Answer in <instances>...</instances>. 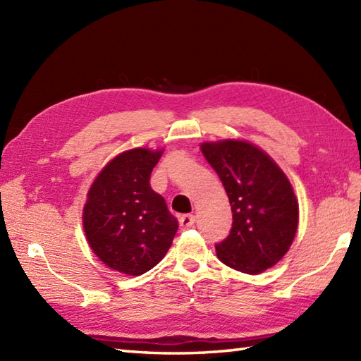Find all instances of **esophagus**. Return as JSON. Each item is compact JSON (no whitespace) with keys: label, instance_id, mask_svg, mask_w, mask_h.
<instances>
[{"label":"esophagus","instance_id":"esophagus-1","mask_svg":"<svg viewBox=\"0 0 361 361\" xmlns=\"http://www.w3.org/2000/svg\"><path fill=\"white\" fill-rule=\"evenodd\" d=\"M195 224V217L192 214H185V216L180 217V226L181 229H188V228H192Z\"/></svg>","mask_w":361,"mask_h":361}]
</instances>
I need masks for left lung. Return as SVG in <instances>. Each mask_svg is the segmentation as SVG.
I'll return each mask as SVG.
<instances>
[{
  "mask_svg": "<svg viewBox=\"0 0 361 361\" xmlns=\"http://www.w3.org/2000/svg\"><path fill=\"white\" fill-rule=\"evenodd\" d=\"M202 152L224 183L233 211V228L216 245L217 257L237 271H265L293 243L299 219L293 188L279 166L251 142H203Z\"/></svg>",
  "mask_w": 361,
  "mask_h": 361,
  "instance_id": "1",
  "label": "left lung"
}]
</instances>
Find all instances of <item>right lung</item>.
<instances>
[{
    "mask_svg": "<svg viewBox=\"0 0 361 361\" xmlns=\"http://www.w3.org/2000/svg\"><path fill=\"white\" fill-rule=\"evenodd\" d=\"M163 150L132 149L97 175L83 206V229L94 255L111 270L140 276L166 256L178 221L150 188Z\"/></svg>",
    "mask_w": 361,
    "mask_h": 361,
    "instance_id": "add662e5",
    "label": "right lung"
}]
</instances>
